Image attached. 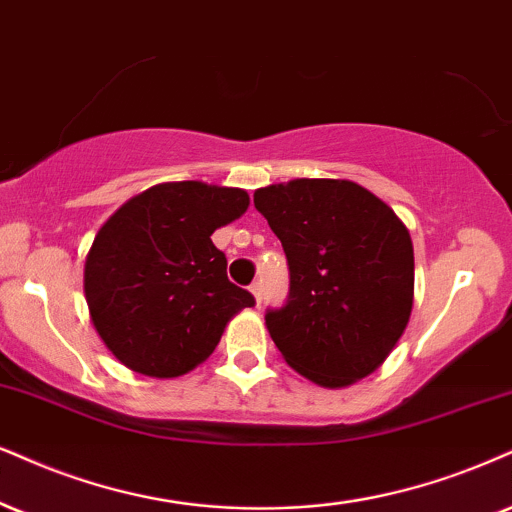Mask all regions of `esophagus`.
Wrapping results in <instances>:
<instances>
[{
  "label": "esophagus",
  "instance_id": "obj_1",
  "mask_svg": "<svg viewBox=\"0 0 512 512\" xmlns=\"http://www.w3.org/2000/svg\"><path fill=\"white\" fill-rule=\"evenodd\" d=\"M249 292L254 294V299H256V304H261V282H254V285L249 287Z\"/></svg>",
  "mask_w": 512,
  "mask_h": 512
}]
</instances>
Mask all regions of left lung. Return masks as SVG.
I'll use <instances>...</instances> for the list:
<instances>
[{"label":"left lung","mask_w":512,"mask_h":512,"mask_svg":"<svg viewBox=\"0 0 512 512\" xmlns=\"http://www.w3.org/2000/svg\"><path fill=\"white\" fill-rule=\"evenodd\" d=\"M282 242L289 301L266 313L282 358L306 380L342 389L387 361L413 311L408 227L351 180L299 178L254 192Z\"/></svg>","instance_id":"1"}]
</instances>
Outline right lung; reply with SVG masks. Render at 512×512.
<instances>
[{"instance_id":"right-lung-1","label":"right lung","mask_w":512,"mask_h":512,"mask_svg":"<svg viewBox=\"0 0 512 512\" xmlns=\"http://www.w3.org/2000/svg\"><path fill=\"white\" fill-rule=\"evenodd\" d=\"M249 194L199 180L161 182L125 201L85 258V301L125 368L180 377L204 363L254 296L227 280L211 235L244 216Z\"/></svg>"}]
</instances>
